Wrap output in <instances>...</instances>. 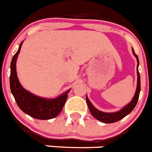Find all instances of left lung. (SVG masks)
Returning a JSON list of instances; mask_svg holds the SVG:
<instances>
[{
	"instance_id": "1",
	"label": "left lung",
	"mask_w": 152,
	"mask_h": 152,
	"mask_svg": "<svg viewBox=\"0 0 152 152\" xmlns=\"http://www.w3.org/2000/svg\"><path fill=\"white\" fill-rule=\"evenodd\" d=\"M132 52H133V54L134 55V56H135L136 59H137V89H136L135 93H134V97H133L132 100L131 101L130 103H129L126 106H125V107H124L123 109H121L120 111L115 112V113H103V112L99 111V110L95 108V107H93V105L91 104V102H90V100L88 99L87 96H86V101H87V106H88L89 110H90V112L91 113V114L93 115V116L95 118L100 121L103 122V123L112 124V123H115V122L118 121H120L121 119L124 118L125 117V116H126L127 115L129 114V113L134 110V108L135 107L136 104H137V101H138V99H139V95H140V73H139V71H138V66H139L138 56L135 54L134 50L133 48H132Z\"/></svg>"
}]
</instances>
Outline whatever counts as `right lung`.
Masks as SVG:
<instances>
[{"mask_svg": "<svg viewBox=\"0 0 152 152\" xmlns=\"http://www.w3.org/2000/svg\"><path fill=\"white\" fill-rule=\"evenodd\" d=\"M23 42L11 62L10 88L19 108L31 117L41 120H48L56 117L62 111L70 90L56 99H44L32 94L23 87L18 80L16 71V61L20 51Z\"/></svg>", "mask_w": 152, "mask_h": 152, "instance_id": "obj_1", "label": "right lung"}]
</instances>
